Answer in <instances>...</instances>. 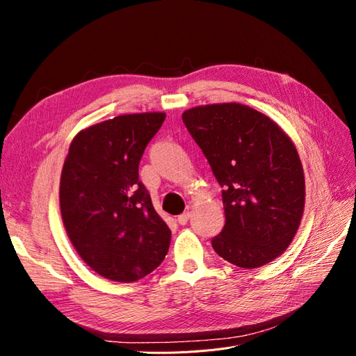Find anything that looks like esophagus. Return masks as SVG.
Wrapping results in <instances>:
<instances>
[{
    "label": "esophagus",
    "instance_id": "34e87169",
    "mask_svg": "<svg viewBox=\"0 0 356 356\" xmlns=\"http://www.w3.org/2000/svg\"><path fill=\"white\" fill-rule=\"evenodd\" d=\"M188 218H190V212H184V213L178 215L177 221H178L181 225H186V224H187V221H188Z\"/></svg>",
    "mask_w": 356,
    "mask_h": 356
}]
</instances>
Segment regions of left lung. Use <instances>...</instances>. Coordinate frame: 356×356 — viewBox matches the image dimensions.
<instances>
[{
  "mask_svg": "<svg viewBox=\"0 0 356 356\" xmlns=\"http://www.w3.org/2000/svg\"><path fill=\"white\" fill-rule=\"evenodd\" d=\"M222 190L225 225L212 248L225 261L257 268L293 242L305 212V172L291 138L270 117L243 104L182 113Z\"/></svg>",
  "mask_w": 356,
  "mask_h": 356,
  "instance_id": "obj_1",
  "label": "left lung"
}]
</instances>
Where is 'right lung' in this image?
I'll return each mask as SVG.
<instances>
[{"label": "right lung", "instance_id": "add662e5", "mask_svg": "<svg viewBox=\"0 0 356 356\" xmlns=\"http://www.w3.org/2000/svg\"><path fill=\"white\" fill-rule=\"evenodd\" d=\"M165 113L117 115L74 136L60 174L63 227L81 260L115 282H135L157 268L170 230L159 217L138 166Z\"/></svg>", "mask_w": 356, "mask_h": 356}]
</instances>
